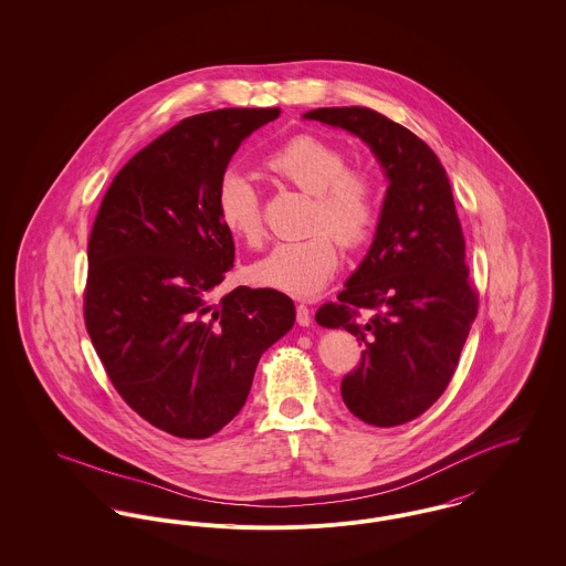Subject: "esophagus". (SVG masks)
I'll return each instance as SVG.
<instances>
[{
  "instance_id": "esophagus-1",
  "label": "esophagus",
  "mask_w": 566,
  "mask_h": 566,
  "mask_svg": "<svg viewBox=\"0 0 566 566\" xmlns=\"http://www.w3.org/2000/svg\"><path fill=\"white\" fill-rule=\"evenodd\" d=\"M296 322L301 326H308L311 324V311L306 304H296Z\"/></svg>"
}]
</instances>
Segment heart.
I'll list each match as a JSON object with an SVG mask.
<instances>
[{
    "mask_svg": "<svg viewBox=\"0 0 566 566\" xmlns=\"http://www.w3.org/2000/svg\"><path fill=\"white\" fill-rule=\"evenodd\" d=\"M265 171L279 182L311 195L308 235L276 242L251 265L255 283L296 298L315 296L333 279L339 262L335 232L345 247H358L376 226L374 178L347 167L345 154L313 135H296L264 158ZM217 214L227 231L258 244L264 235L262 199L251 180L227 171L217 190ZM334 232L331 234L329 231Z\"/></svg>",
    "mask_w": 566,
    "mask_h": 566,
    "instance_id": "1",
    "label": "heart"
}]
</instances>
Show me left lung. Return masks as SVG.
Here are the masks:
<instances>
[{
  "instance_id": "8db88e82",
  "label": "left lung",
  "mask_w": 566,
  "mask_h": 566,
  "mask_svg": "<svg viewBox=\"0 0 566 566\" xmlns=\"http://www.w3.org/2000/svg\"><path fill=\"white\" fill-rule=\"evenodd\" d=\"M304 117L360 137L388 178L367 258L315 322L365 343L360 365L340 381L347 410L397 427L447 390L479 311L451 182L436 151L374 109L324 107Z\"/></svg>"
}]
</instances>
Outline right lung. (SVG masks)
I'll use <instances>...</instances> for the list:
<instances>
[{"label": "right lung", "instance_id": "add662e5", "mask_svg": "<svg viewBox=\"0 0 566 566\" xmlns=\"http://www.w3.org/2000/svg\"><path fill=\"white\" fill-rule=\"evenodd\" d=\"M281 114L192 115L114 178L87 242L85 328L119 397L187 440L221 431L249 397L258 363L296 319L290 296L214 290L233 265L217 190L240 144Z\"/></svg>", "mask_w": 566, "mask_h": 566}]
</instances>
